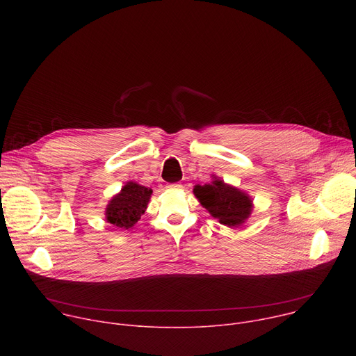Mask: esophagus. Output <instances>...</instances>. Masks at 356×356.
Listing matches in <instances>:
<instances>
[{
    "label": "esophagus",
    "instance_id": "esophagus-1",
    "mask_svg": "<svg viewBox=\"0 0 356 356\" xmlns=\"http://www.w3.org/2000/svg\"><path fill=\"white\" fill-rule=\"evenodd\" d=\"M183 186L180 184V183H169L168 186H166V188L168 190H180Z\"/></svg>",
    "mask_w": 356,
    "mask_h": 356
}]
</instances>
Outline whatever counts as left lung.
<instances>
[{
	"mask_svg": "<svg viewBox=\"0 0 356 356\" xmlns=\"http://www.w3.org/2000/svg\"><path fill=\"white\" fill-rule=\"evenodd\" d=\"M193 193L210 216L228 228L243 225L253 210L252 197L246 191L225 183L214 175L211 183L194 186Z\"/></svg>",
	"mask_w": 356,
	"mask_h": 356,
	"instance_id": "8db88e82",
	"label": "left lung"
}]
</instances>
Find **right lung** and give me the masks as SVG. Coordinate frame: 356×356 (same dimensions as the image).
Listing matches in <instances>:
<instances>
[{"instance_id": "obj_1", "label": "right lung", "mask_w": 356, "mask_h": 356, "mask_svg": "<svg viewBox=\"0 0 356 356\" xmlns=\"http://www.w3.org/2000/svg\"><path fill=\"white\" fill-rule=\"evenodd\" d=\"M152 188L138 184L136 181H127L108 201L106 207V221L121 229L132 228L140 216L146 211Z\"/></svg>"}]
</instances>
